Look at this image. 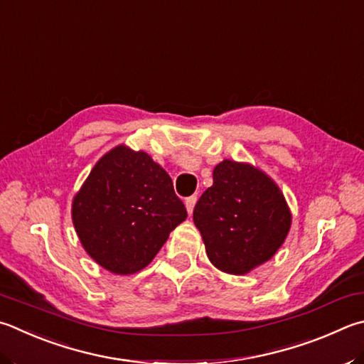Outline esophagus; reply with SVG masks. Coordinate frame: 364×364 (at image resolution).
<instances>
[{"label": "esophagus", "mask_w": 364, "mask_h": 364, "mask_svg": "<svg viewBox=\"0 0 364 364\" xmlns=\"http://www.w3.org/2000/svg\"><path fill=\"white\" fill-rule=\"evenodd\" d=\"M196 202H197V196H189L188 199L184 200V203H186V210H188L189 215L193 213V210H194V207H196Z\"/></svg>", "instance_id": "1"}]
</instances>
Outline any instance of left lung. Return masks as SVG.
<instances>
[{
  "mask_svg": "<svg viewBox=\"0 0 364 364\" xmlns=\"http://www.w3.org/2000/svg\"><path fill=\"white\" fill-rule=\"evenodd\" d=\"M194 223L208 259L228 274L242 275L275 255L291 226L280 189L247 164L223 161L213 186L197 200Z\"/></svg>",
  "mask_w": 364,
  "mask_h": 364,
  "instance_id": "1",
  "label": "left lung"
}]
</instances>
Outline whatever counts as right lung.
Returning <instances> with one entry per match:
<instances>
[{"label": "right lung", "mask_w": 364, "mask_h": 364, "mask_svg": "<svg viewBox=\"0 0 364 364\" xmlns=\"http://www.w3.org/2000/svg\"><path fill=\"white\" fill-rule=\"evenodd\" d=\"M186 216L167 171L143 151L124 146L97 162L73 200L82 247L119 275L146 267Z\"/></svg>", "instance_id": "obj_1"}]
</instances>
